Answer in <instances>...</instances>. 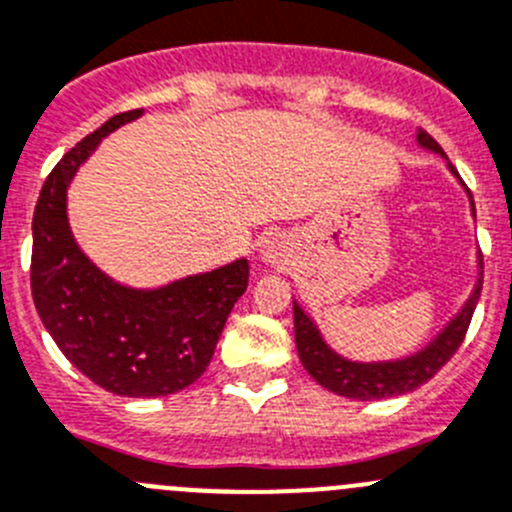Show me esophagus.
<instances>
[{"label": "esophagus", "mask_w": 512, "mask_h": 512, "mask_svg": "<svg viewBox=\"0 0 512 512\" xmlns=\"http://www.w3.org/2000/svg\"><path fill=\"white\" fill-rule=\"evenodd\" d=\"M260 252H262V260L270 262V265H283L285 262L283 242L275 240V237H272V240H265V245H262Z\"/></svg>", "instance_id": "34e87169"}]
</instances>
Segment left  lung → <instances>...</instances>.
<instances>
[{"instance_id":"obj_1","label":"left lung","mask_w":512,"mask_h":512,"mask_svg":"<svg viewBox=\"0 0 512 512\" xmlns=\"http://www.w3.org/2000/svg\"><path fill=\"white\" fill-rule=\"evenodd\" d=\"M417 141L419 146L444 156L442 146H439L427 131H419ZM450 171L455 176H460L455 166H450ZM472 214H475V202H472ZM480 290L482 270L470 300L465 303V308L447 323V328H444L427 348H422V351L414 353V356L409 358H401V361H384V364H356V361H348V358L338 356L336 351L328 348V343L323 341L318 328L313 326V321H310L308 315L303 313V308L293 300L295 346H298V356L300 361H303L305 371H308L318 384L326 386L328 391H333V394H341L358 401L389 399V396L407 394V391H414L422 384H427V381L455 356V351L462 346V341H465L467 328H470L472 313H475V305L477 300H480Z\"/></svg>"}]
</instances>
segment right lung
I'll return each instance as SVG.
<instances>
[{
    "label": "right lung",
    "mask_w": 512,
    "mask_h": 512,
    "mask_svg": "<svg viewBox=\"0 0 512 512\" xmlns=\"http://www.w3.org/2000/svg\"><path fill=\"white\" fill-rule=\"evenodd\" d=\"M143 111L118 113L75 143L45 179L32 217V300L70 364L118 396H169L207 371L227 315L247 290L250 265L234 260L159 290L113 283L75 245L68 186L100 138Z\"/></svg>",
    "instance_id": "1"
}]
</instances>
